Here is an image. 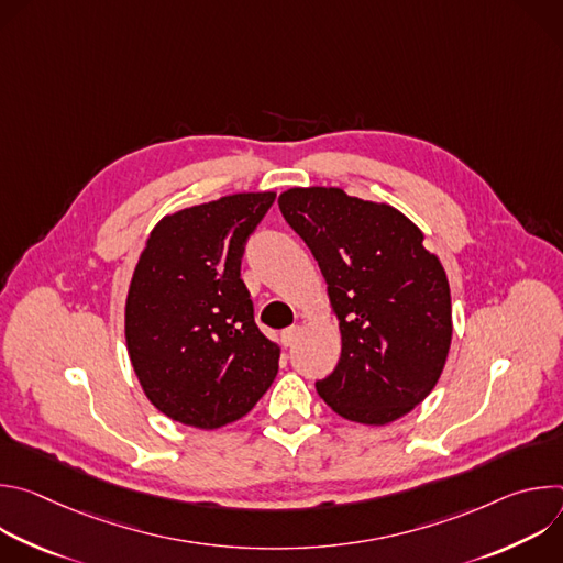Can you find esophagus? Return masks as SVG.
<instances>
[{"label": "esophagus", "mask_w": 563, "mask_h": 563, "mask_svg": "<svg viewBox=\"0 0 563 563\" xmlns=\"http://www.w3.org/2000/svg\"><path fill=\"white\" fill-rule=\"evenodd\" d=\"M298 336H300V328H298V325H294V328L283 330L280 341H283V345H285V347H291V345L298 341Z\"/></svg>", "instance_id": "esophagus-1"}]
</instances>
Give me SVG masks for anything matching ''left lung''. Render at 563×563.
I'll list each match as a JSON object with an SVG mask.
<instances>
[{
	"mask_svg": "<svg viewBox=\"0 0 563 563\" xmlns=\"http://www.w3.org/2000/svg\"><path fill=\"white\" fill-rule=\"evenodd\" d=\"M278 207L323 272L341 325V361L318 394L365 426L408 415L437 385L452 341L448 276L421 229L334 187L289 189Z\"/></svg>",
	"mask_w": 563,
	"mask_h": 563,
	"instance_id": "left-lung-1",
	"label": "left lung"
}]
</instances>
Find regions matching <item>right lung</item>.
<instances>
[{
	"label": "right lung",
	"mask_w": 563,
	"mask_h": 563,
	"mask_svg": "<svg viewBox=\"0 0 563 563\" xmlns=\"http://www.w3.org/2000/svg\"><path fill=\"white\" fill-rule=\"evenodd\" d=\"M276 194H235L157 222L126 296V347L151 404L216 430L245 417L278 374L240 258Z\"/></svg>",
	"instance_id": "obj_1"
}]
</instances>
